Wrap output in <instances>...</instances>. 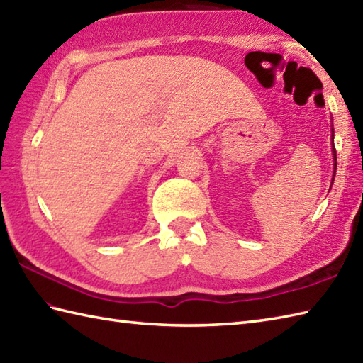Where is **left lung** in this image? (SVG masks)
<instances>
[{"label":"left lung","mask_w":363,"mask_h":363,"mask_svg":"<svg viewBox=\"0 0 363 363\" xmlns=\"http://www.w3.org/2000/svg\"><path fill=\"white\" fill-rule=\"evenodd\" d=\"M333 157H334V172H333V181L330 184H334V177H335V169H337V152H335V146H334V128H333Z\"/></svg>","instance_id":"left-lung-1"}]
</instances>
